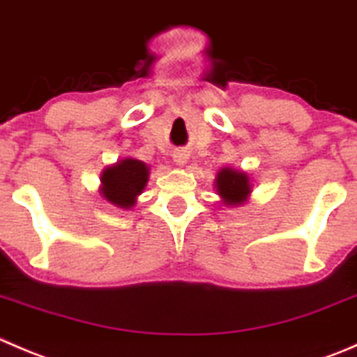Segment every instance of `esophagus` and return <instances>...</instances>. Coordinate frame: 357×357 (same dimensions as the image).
Instances as JSON below:
<instances>
[{"label": "esophagus", "mask_w": 357, "mask_h": 357, "mask_svg": "<svg viewBox=\"0 0 357 357\" xmlns=\"http://www.w3.org/2000/svg\"><path fill=\"white\" fill-rule=\"evenodd\" d=\"M172 157H174V162H176V164H178V165H183V164H186V158H188V153L183 152V150H179V152H176L174 155H172Z\"/></svg>", "instance_id": "esophagus-1"}]
</instances>
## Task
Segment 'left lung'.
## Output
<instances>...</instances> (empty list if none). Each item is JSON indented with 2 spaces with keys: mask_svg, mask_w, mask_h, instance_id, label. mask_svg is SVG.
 <instances>
[{
  "mask_svg": "<svg viewBox=\"0 0 357 357\" xmlns=\"http://www.w3.org/2000/svg\"><path fill=\"white\" fill-rule=\"evenodd\" d=\"M215 186H218L219 195L225 199V204L236 205L247 200L250 193V185H248V176L245 172L233 171V169H222L215 178Z\"/></svg>",
  "mask_w": 357,
  "mask_h": 357,
  "instance_id": "left-lung-1",
  "label": "left lung"
}]
</instances>
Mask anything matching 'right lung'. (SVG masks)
I'll return each instance as SVG.
<instances>
[{
	"label": "right lung",
	"mask_w": 357,
	"mask_h": 357,
	"mask_svg": "<svg viewBox=\"0 0 357 357\" xmlns=\"http://www.w3.org/2000/svg\"><path fill=\"white\" fill-rule=\"evenodd\" d=\"M149 181V167L136 158H124L102 174V195L117 207L129 208Z\"/></svg>",
	"instance_id": "right-lung-1"
}]
</instances>
